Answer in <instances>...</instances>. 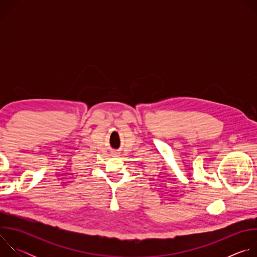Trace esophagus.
<instances>
[{
	"label": "esophagus",
	"instance_id": "34e87169",
	"mask_svg": "<svg viewBox=\"0 0 257 257\" xmlns=\"http://www.w3.org/2000/svg\"><path fill=\"white\" fill-rule=\"evenodd\" d=\"M113 155H115V156H119L120 155V153H118V152H116V153H114Z\"/></svg>",
	"mask_w": 257,
	"mask_h": 257
}]
</instances>
